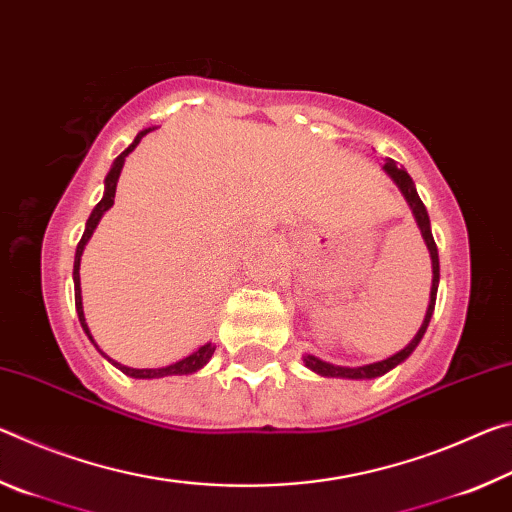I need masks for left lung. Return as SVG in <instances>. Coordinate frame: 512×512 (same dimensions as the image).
Wrapping results in <instances>:
<instances>
[{
	"instance_id": "left-lung-1",
	"label": "left lung",
	"mask_w": 512,
	"mask_h": 512,
	"mask_svg": "<svg viewBox=\"0 0 512 512\" xmlns=\"http://www.w3.org/2000/svg\"><path fill=\"white\" fill-rule=\"evenodd\" d=\"M384 171L391 176L397 187L402 189V194L406 201H409L411 210L415 214V221H418L420 225V232L424 241H427V248H429V255H431V266H433V280H431V300H429V309H427V316H424V323L422 327L418 329V334H415V339L406 345L404 350H400L397 354H393V357H388L384 361H377V363H368V366H359V368H343V366H332V363L327 361H320L316 357H311V354H307L305 357V366L309 370L318 372V375L323 377H343V379H375V377H381L386 375L388 370H393L395 366H400V363L409 357V354L418 348L420 339L424 336V332H427V325L431 320V314H433V307H436V293H438V280H440V264H438V248H436V241H433V235H431V225H429V214H427V207H424V203L420 201L418 192H415V185H413V178L406 173L400 164H397L395 160H386L384 164Z\"/></svg>"
}]
</instances>
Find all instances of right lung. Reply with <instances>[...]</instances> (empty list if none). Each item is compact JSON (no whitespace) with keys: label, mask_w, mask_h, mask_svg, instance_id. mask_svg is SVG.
<instances>
[{"label":"right lung","mask_w":512,"mask_h":512,"mask_svg":"<svg viewBox=\"0 0 512 512\" xmlns=\"http://www.w3.org/2000/svg\"><path fill=\"white\" fill-rule=\"evenodd\" d=\"M149 131H153V128H146V131H142V133H137V137H135V142L128 146V149L121 153V155H117V160L112 162V169L108 171V176H106V192H103V198L101 201L97 203V207H94L92 210V214H90V219H88V225H85V232H83V237H81V241H79V246H76V257H74V300H76V311H79V320H81V327L85 329V334L90 336V341L94 343V339H92V334H90V329H88V325H85V316H83V302H81V275H79V266H81V255H83V248H85V244H88V239L92 237V232H94V228H97V223H99V219L103 216V212L108 210V207H112V203H115V192H117V180H119V173H121V167H124V160H126V155L131 153L137 144H140V140L142 137L149 133ZM97 345V343H94ZM214 345L212 343H207V345H203V348H198L194 354H189V357H185L183 361H176V363H171V366H167V368H128V366H121V363H117V361H112L115 363V366L124 372V375H128V377H135V379H158V377H169V375H192V372H196V370H201L207 361H210V357L214 354ZM101 352V350H99ZM103 354V352H101ZM108 359V357H106Z\"/></svg>","instance_id":"1"}]
</instances>
